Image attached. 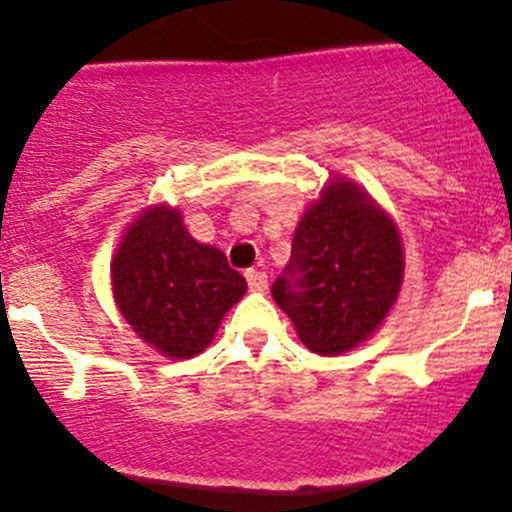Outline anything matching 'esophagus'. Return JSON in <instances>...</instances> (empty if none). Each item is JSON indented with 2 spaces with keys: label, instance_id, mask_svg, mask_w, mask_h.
<instances>
[{
  "label": "esophagus",
  "instance_id": "34e87169",
  "mask_svg": "<svg viewBox=\"0 0 512 512\" xmlns=\"http://www.w3.org/2000/svg\"><path fill=\"white\" fill-rule=\"evenodd\" d=\"M245 277H247V285H250L252 292H265V289H267V275H265V272L247 270Z\"/></svg>",
  "mask_w": 512,
  "mask_h": 512
}]
</instances>
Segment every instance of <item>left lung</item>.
Here are the masks:
<instances>
[{"label": "left lung", "mask_w": 512, "mask_h": 512, "mask_svg": "<svg viewBox=\"0 0 512 512\" xmlns=\"http://www.w3.org/2000/svg\"><path fill=\"white\" fill-rule=\"evenodd\" d=\"M404 265V242L389 210L364 185L334 173L304 208L289 277L275 282L272 297L309 352L342 356L386 322L404 285Z\"/></svg>", "instance_id": "1"}]
</instances>
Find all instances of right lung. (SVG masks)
Segmentation results:
<instances>
[{
    "mask_svg": "<svg viewBox=\"0 0 512 512\" xmlns=\"http://www.w3.org/2000/svg\"><path fill=\"white\" fill-rule=\"evenodd\" d=\"M111 294L136 337L165 359L210 347L247 282L223 250L198 242L170 203L146 205L111 257Z\"/></svg>",
    "mask_w": 512,
    "mask_h": 512,
    "instance_id": "add662e5",
    "label": "right lung"
}]
</instances>
